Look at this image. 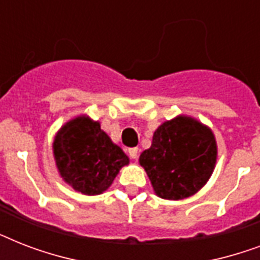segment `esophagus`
Here are the masks:
<instances>
[{
  "instance_id": "obj_1",
  "label": "esophagus",
  "mask_w": 260,
  "mask_h": 260,
  "mask_svg": "<svg viewBox=\"0 0 260 260\" xmlns=\"http://www.w3.org/2000/svg\"><path fill=\"white\" fill-rule=\"evenodd\" d=\"M128 155H129L131 159H138L139 150L136 147H135V148H129V150H128Z\"/></svg>"
}]
</instances>
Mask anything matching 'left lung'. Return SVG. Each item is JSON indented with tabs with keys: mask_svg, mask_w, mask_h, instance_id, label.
Segmentation results:
<instances>
[{
	"mask_svg": "<svg viewBox=\"0 0 260 260\" xmlns=\"http://www.w3.org/2000/svg\"><path fill=\"white\" fill-rule=\"evenodd\" d=\"M217 146L213 132L187 116L163 122L152 144L139 162L144 167L156 196L183 200L205 185L213 173Z\"/></svg>",
	"mask_w": 260,
	"mask_h": 260,
	"instance_id": "1",
	"label": "left lung"
}]
</instances>
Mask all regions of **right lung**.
Here are the masks:
<instances>
[{
	"label": "right lung",
	"mask_w": 260,
	"mask_h": 260,
	"mask_svg": "<svg viewBox=\"0 0 260 260\" xmlns=\"http://www.w3.org/2000/svg\"><path fill=\"white\" fill-rule=\"evenodd\" d=\"M54 156L60 177L77 191L95 196L105 191L120 169L129 163L122 150L86 116L71 120L54 140Z\"/></svg>",
	"instance_id": "obj_1"
}]
</instances>
